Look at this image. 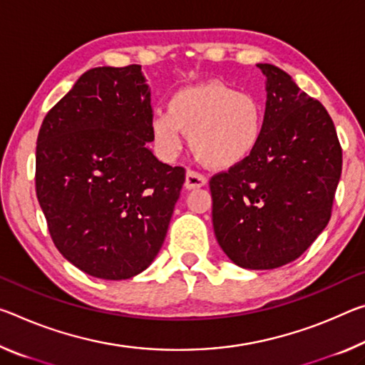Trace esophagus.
Returning a JSON list of instances; mask_svg holds the SVG:
<instances>
[{
  "instance_id": "obj_1",
  "label": "esophagus",
  "mask_w": 365,
  "mask_h": 365,
  "mask_svg": "<svg viewBox=\"0 0 365 365\" xmlns=\"http://www.w3.org/2000/svg\"><path fill=\"white\" fill-rule=\"evenodd\" d=\"M206 185V177L201 175V173L195 170H188L187 175H185V188L187 190H196L201 188Z\"/></svg>"
}]
</instances>
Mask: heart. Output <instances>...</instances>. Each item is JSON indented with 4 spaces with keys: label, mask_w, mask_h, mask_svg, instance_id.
Listing matches in <instances>:
<instances>
[{
    "label": "heart",
    "mask_w": 365,
    "mask_h": 365,
    "mask_svg": "<svg viewBox=\"0 0 365 365\" xmlns=\"http://www.w3.org/2000/svg\"><path fill=\"white\" fill-rule=\"evenodd\" d=\"M149 133L155 153L173 159L182 149V133L201 164L227 170L257 151L264 135V106L250 92L222 81L185 86L170 96L165 112H154Z\"/></svg>",
    "instance_id": "heart-1"
}]
</instances>
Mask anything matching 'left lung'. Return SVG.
I'll list each match as a JSON object with an SVG mask.
<instances>
[{
  "label": "left lung",
  "instance_id": "left-lung-1",
  "mask_svg": "<svg viewBox=\"0 0 365 365\" xmlns=\"http://www.w3.org/2000/svg\"><path fill=\"white\" fill-rule=\"evenodd\" d=\"M257 66L266 78L264 135L245 162L211 178L212 227L230 262L274 269L327 227L343 153L327 108L286 71Z\"/></svg>",
  "mask_w": 365,
  "mask_h": 365
}]
</instances>
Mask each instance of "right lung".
I'll list each match as a JSON object with an SVG mask.
<instances>
[{
  "mask_svg": "<svg viewBox=\"0 0 365 365\" xmlns=\"http://www.w3.org/2000/svg\"><path fill=\"white\" fill-rule=\"evenodd\" d=\"M151 91L140 65L81 76L40 126L36 188L53 244L69 263L130 279L158 257L185 182L153 154Z\"/></svg>",
  "mask_w": 365,
  "mask_h": 365,
  "instance_id": "right-lung-1",
  "label": "right lung"
}]
</instances>
